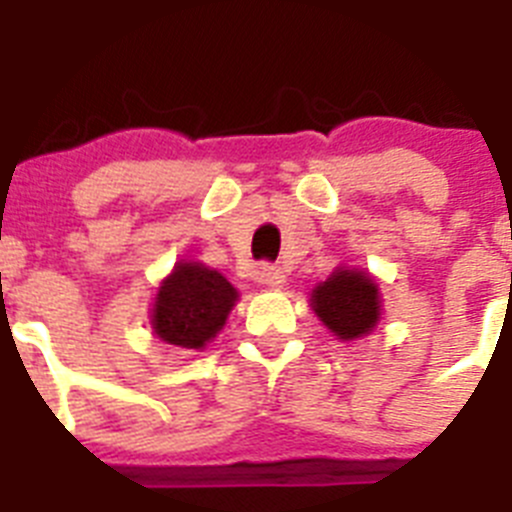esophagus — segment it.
Returning <instances> with one entry per match:
<instances>
[{
	"label": "esophagus",
	"instance_id": "obj_1",
	"mask_svg": "<svg viewBox=\"0 0 512 512\" xmlns=\"http://www.w3.org/2000/svg\"><path fill=\"white\" fill-rule=\"evenodd\" d=\"M259 279H261V284H266V287H274V289L284 287V282H287L282 266H277V264H264V266H261Z\"/></svg>",
	"mask_w": 512,
	"mask_h": 512
}]
</instances>
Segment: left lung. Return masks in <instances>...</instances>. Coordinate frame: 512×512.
Instances as JSON below:
<instances>
[{
  "mask_svg": "<svg viewBox=\"0 0 512 512\" xmlns=\"http://www.w3.org/2000/svg\"><path fill=\"white\" fill-rule=\"evenodd\" d=\"M312 310L341 341H354L374 330L382 302L379 287L369 274L338 266L323 284L312 289Z\"/></svg>",
  "mask_w": 512,
  "mask_h": 512,
  "instance_id": "obj_1",
  "label": "left lung"
}]
</instances>
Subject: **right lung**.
<instances>
[{
  "label": "right lung",
  "instance_id": "right-lung-1",
  "mask_svg": "<svg viewBox=\"0 0 512 512\" xmlns=\"http://www.w3.org/2000/svg\"><path fill=\"white\" fill-rule=\"evenodd\" d=\"M235 300L238 292L220 271L179 261L158 287L153 333L171 346L202 348L220 333Z\"/></svg>",
  "mask_w": 512,
  "mask_h": 512
}]
</instances>
